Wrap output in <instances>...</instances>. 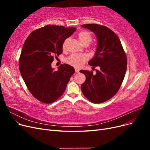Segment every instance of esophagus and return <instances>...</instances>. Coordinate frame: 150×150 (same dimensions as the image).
<instances>
[{"label":"esophagus","mask_w":150,"mask_h":150,"mask_svg":"<svg viewBox=\"0 0 150 150\" xmlns=\"http://www.w3.org/2000/svg\"><path fill=\"white\" fill-rule=\"evenodd\" d=\"M75 71H76V72H79V69H78V68H75Z\"/></svg>","instance_id":"34e87169"}]
</instances>
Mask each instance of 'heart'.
Segmentation results:
<instances>
[{
    "mask_svg": "<svg viewBox=\"0 0 150 150\" xmlns=\"http://www.w3.org/2000/svg\"><path fill=\"white\" fill-rule=\"evenodd\" d=\"M79 42L83 46H88L91 42L93 39L92 35L87 30L81 31L78 35ZM68 42V39H66L62 45L63 49H65ZM88 59V57L85 54H71L66 59V62L71 66L74 67H80L82 66L85 61Z\"/></svg>",
    "mask_w": 150,
    "mask_h": 150,
    "instance_id": "b5f03b06",
    "label": "heart"
}]
</instances>
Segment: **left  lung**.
<instances>
[{
	"instance_id": "obj_1",
	"label": "left lung",
	"mask_w": 150,
	"mask_h": 150,
	"mask_svg": "<svg viewBox=\"0 0 150 150\" xmlns=\"http://www.w3.org/2000/svg\"><path fill=\"white\" fill-rule=\"evenodd\" d=\"M96 35L98 44L95 56L89 62L96 73L81 70L86 81L81 88L84 96L94 103H101L118 91L126 71L127 58L117 35L108 27L96 24L81 25Z\"/></svg>"
}]
</instances>
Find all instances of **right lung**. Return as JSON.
<instances>
[{"label":"right lung","mask_w":150,"mask_h":150,"mask_svg":"<svg viewBox=\"0 0 150 150\" xmlns=\"http://www.w3.org/2000/svg\"><path fill=\"white\" fill-rule=\"evenodd\" d=\"M76 29L47 25L32 32L26 39L19 58V69L29 91L39 101L46 104L56 101L74 73V67L67 64L54 71L51 63L62 53L63 43Z\"/></svg>","instance_id":"right-lung-1"}]
</instances>
